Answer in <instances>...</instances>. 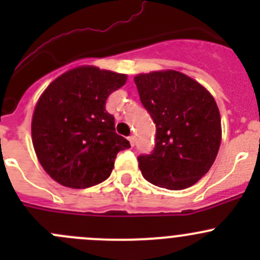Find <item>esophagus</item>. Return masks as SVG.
Returning a JSON list of instances; mask_svg holds the SVG:
<instances>
[{
    "instance_id": "1",
    "label": "esophagus",
    "mask_w": 260,
    "mask_h": 260,
    "mask_svg": "<svg viewBox=\"0 0 260 260\" xmlns=\"http://www.w3.org/2000/svg\"><path fill=\"white\" fill-rule=\"evenodd\" d=\"M128 141H129L131 146H135V143H136V138H135V136L131 135L129 137H128Z\"/></svg>"
}]
</instances>
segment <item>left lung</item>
<instances>
[{
  "mask_svg": "<svg viewBox=\"0 0 260 260\" xmlns=\"http://www.w3.org/2000/svg\"><path fill=\"white\" fill-rule=\"evenodd\" d=\"M140 99L156 124V145L138 156L143 177L169 190L192 186L208 174L221 142L214 96L176 70L135 77Z\"/></svg>",
  "mask_w": 260,
  "mask_h": 260,
  "instance_id": "1",
  "label": "left lung"
}]
</instances>
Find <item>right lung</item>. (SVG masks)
I'll use <instances>...</instances> for the list:
<instances>
[{
    "label": "right lung",
    "mask_w": 260,
    "mask_h": 260,
    "mask_svg": "<svg viewBox=\"0 0 260 260\" xmlns=\"http://www.w3.org/2000/svg\"><path fill=\"white\" fill-rule=\"evenodd\" d=\"M125 80V74L79 67L56 78L40 96L31 123L32 145L43 169L60 185H98L111 176L118 152L131 147L106 111L109 94Z\"/></svg>",
    "instance_id": "1"
}]
</instances>
